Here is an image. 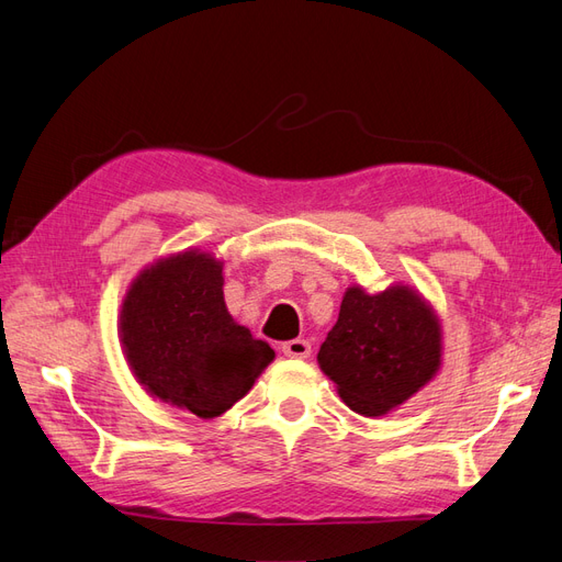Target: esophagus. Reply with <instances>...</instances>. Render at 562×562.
<instances>
[{
	"instance_id": "1",
	"label": "esophagus",
	"mask_w": 562,
	"mask_h": 562,
	"mask_svg": "<svg viewBox=\"0 0 562 562\" xmlns=\"http://www.w3.org/2000/svg\"><path fill=\"white\" fill-rule=\"evenodd\" d=\"M281 351L283 356H288V359H307L312 353V345L307 339H291V342L281 345Z\"/></svg>"
}]
</instances>
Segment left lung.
<instances>
[{
	"label": "left lung",
	"instance_id": "1",
	"mask_svg": "<svg viewBox=\"0 0 562 562\" xmlns=\"http://www.w3.org/2000/svg\"><path fill=\"white\" fill-rule=\"evenodd\" d=\"M316 361L353 413L384 417L438 375L443 326L413 285L391 283L368 293L353 283Z\"/></svg>",
	"mask_w": 562,
	"mask_h": 562
}]
</instances>
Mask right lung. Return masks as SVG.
I'll return each mask as SVG.
<instances>
[{
	"mask_svg": "<svg viewBox=\"0 0 562 562\" xmlns=\"http://www.w3.org/2000/svg\"><path fill=\"white\" fill-rule=\"evenodd\" d=\"M223 285V260L187 248L147 265L119 312L133 378L151 398L201 419L227 413L274 361V349L232 318Z\"/></svg>",
	"mask_w": 562,
	"mask_h": 562,
	"instance_id": "add662e5",
	"label": "right lung"
}]
</instances>
